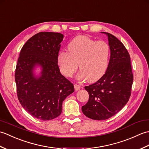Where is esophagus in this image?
Here are the masks:
<instances>
[{
    "label": "esophagus",
    "instance_id": "34e87169",
    "mask_svg": "<svg viewBox=\"0 0 149 149\" xmlns=\"http://www.w3.org/2000/svg\"><path fill=\"white\" fill-rule=\"evenodd\" d=\"M81 88V87L79 84H74V89H75V91H77L79 90H80Z\"/></svg>",
    "mask_w": 149,
    "mask_h": 149
}]
</instances>
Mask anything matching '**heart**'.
I'll return each instance as SVG.
<instances>
[{"label":"heart","instance_id":"heart-1","mask_svg":"<svg viewBox=\"0 0 149 149\" xmlns=\"http://www.w3.org/2000/svg\"><path fill=\"white\" fill-rule=\"evenodd\" d=\"M68 52H61L58 63L61 72L71 77L79 67L78 79H85L89 83L99 80L105 74L109 64L110 49L103 41L91 39L87 36H79L68 45Z\"/></svg>","mask_w":149,"mask_h":149}]
</instances>
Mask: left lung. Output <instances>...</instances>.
<instances>
[{
    "label": "left lung",
    "mask_w": 149,
    "mask_h": 149,
    "mask_svg": "<svg viewBox=\"0 0 149 149\" xmlns=\"http://www.w3.org/2000/svg\"><path fill=\"white\" fill-rule=\"evenodd\" d=\"M110 59L107 70L95 83L85 86L89 100L82 111L89 118L104 120L114 116L127 103L133 81L131 58L123 44L108 33Z\"/></svg>",
    "instance_id": "obj_1"
}]
</instances>
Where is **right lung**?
I'll return each mask as SVG.
<instances>
[{
	"instance_id": "obj_1",
	"label": "right lung",
	"mask_w": 149,
	"mask_h": 149,
	"mask_svg": "<svg viewBox=\"0 0 149 149\" xmlns=\"http://www.w3.org/2000/svg\"><path fill=\"white\" fill-rule=\"evenodd\" d=\"M64 36L40 32L27 41L19 55L15 70L17 96L23 108L42 120L56 118L62 104L74 87L60 73L58 57ZM40 68L36 75L35 70Z\"/></svg>"
}]
</instances>
